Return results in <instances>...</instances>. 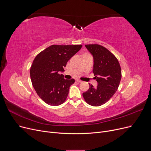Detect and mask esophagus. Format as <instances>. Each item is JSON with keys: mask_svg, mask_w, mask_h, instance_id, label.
Instances as JSON below:
<instances>
[{"mask_svg": "<svg viewBox=\"0 0 151 151\" xmlns=\"http://www.w3.org/2000/svg\"><path fill=\"white\" fill-rule=\"evenodd\" d=\"M76 81H77V83H81L82 82H83V81L79 80V79H76Z\"/></svg>", "mask_w": 151, "mask_h": 151, "instance_id": "1", "label": "esophagus"}]
</instances>
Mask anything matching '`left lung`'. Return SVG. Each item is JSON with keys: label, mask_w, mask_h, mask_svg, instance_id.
I'll return each mask as SVG.
<instances>
[{"label": "left lung", "mask_w": 151, "mask_h": 151, "mask_svg": "<svg viewBox=\"0 0 151 151\" xmlns=\"http://www.w3.org/2000/svg\"><path fill=\"white\" fill-rule=\"evenodd\" d=\"M94 58L93 73L98 86L89 84V88L83 93L86 102L93 106L106 103L115 94L122 78L120 65L116 57L105 47L98 44L86 45Z\"/></svg>", "instance_id": "left-lung-1"}]
</instances>
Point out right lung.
Masks as SVG:
<instances>
[{"label":"right lung","instance_id":"1","mask_svg":"<svg viewBox=\"0 0 151 151\" xmlns=\"http://www.w3.org/2000/svg\"><path fill=\"white\" fill-rule=\"evenodd\" d=\"M82 47V45H53L35 58L30 68L31 83L45 103L50 106H58L65 102L70 86L75 80L65 79L59 72L64 70L67 62Z\"/></svg>","mask_w":151,"mask_h":151}]
</instances>
